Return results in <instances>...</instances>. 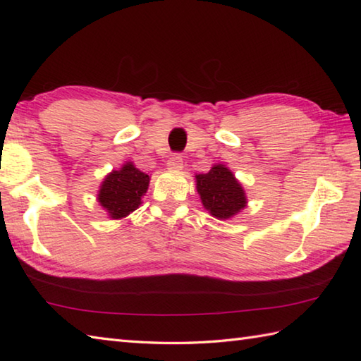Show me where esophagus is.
I'll list each match as a JSON object with an SVG mask.
<instances>
[{"label": "esophagus", "instance_id": "1", "mask_svg": "<svg viewBox=\"0 0 361 361\" xmlns=\"http://www.w3.org/2000/svg\"><path fill=\"white\" fill-rule=\"evenodd\" d=\"M167 167L175 169V171H178V169L183 167V157L180 153H173V155L167 159Z\"/></svg>", "mask_w": 361, "mask_h": 361}]
</instances>
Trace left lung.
<instances>
[{"label": "left lung", "instance_id": "left-lung-1", "mask_svg": "<svg viewBox=\"0 0 361 361\" xmlns=\"http://www.w3.org/2000/svg\"><path fill=\"white\" fill-rule=\"evenodd\" d=\"M195 178L202 203L214 217L229 219L247 204L242 186L228 167L214 166L208 173H200Z\"/></svg>", "mask_w": 361, "mask_h": 361}]
</instances>
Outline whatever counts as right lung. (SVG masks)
<instances>
[{
	"mask_svg": "<svg viewBox=\"0 0 361 361\" xmlns=\"http://www.w3.org/2000/svg\"><path fill=\"white\" fill-rule=\"evenodd\" d=\"M149 180L147 173L127 163L121 171L106 175L99 190V203L110 212V217H126L141 204V197L147 192Z\"/></svg>",
	"mask_w": 361,
	"mask_h": 361,
	"instance_id": "obj_1",
	"label": "right lung"
}]
</instances>
